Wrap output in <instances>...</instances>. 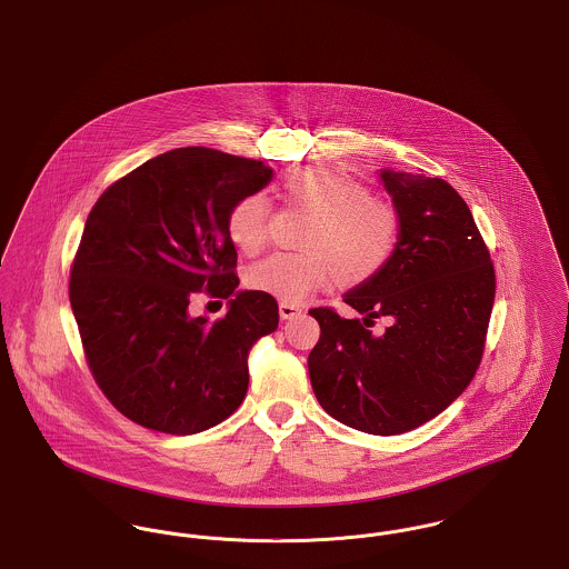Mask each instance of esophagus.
Here are the masks:
<instances>
[{
	"mask_svg": "<svg viewBox=\"0 0 569 569\" xmlns=\"http://www.w3.org/2000/svg\"><path fill=\"white\" fill-rule=\"evenodd\" d=\"M301 311H303V309H301L299 306L279 303V313H281V318H283V320H292V318H297Z\"/></svg>",
	"mask_w": 569,
	"mask_h": 569,
	"instance_id": "34e87169",
	"label": "esophagus"
}]
</instances>
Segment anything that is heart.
<instances>
[{"mask_svg": "<svg viewBox=\"0 0 569 569\" xmlns=\"http://www.w3.org/2000/svg\"><path fill=\"white\" fill-rule=\"evenodd\" d=\"M286 201L309 217L299 240L301 253H274L253 266L251 288L283 303H303L331 281L357 288L390 262L400 219L392 203L370 194V188L340 167H306L283 183ZM268 208L262 194L233 203L227 233L247 256L266 244Z\"/></svg>", "mask_w": 569, "mask_h": 569, "instance_id": "heart-1", "label": "heart"}]
</instances>
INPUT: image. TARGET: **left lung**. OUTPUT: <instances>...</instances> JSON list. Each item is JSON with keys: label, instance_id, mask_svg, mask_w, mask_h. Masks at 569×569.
<instances>
[{"label": "left lung", "instance_id": "1", "mask_svg": "<svg viewBox=\"0 0 569 569\" xmlns=\"http://www.w3.org/2000/svg\"><path fill=\"white\" fill-rule=\"evenodd\" d=\"M400 219L390 262L345 295L363 316L318 307L320 340L309 352L322 409L372 436L407 433L470 386L485 349L496 274L470 208L439 177L381 169ZM375 317L391 327L375 337Z\"/></svg>", "mask_w": 569, "mask_h": 569}]
</instances>
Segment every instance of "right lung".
Instances as JSON below:
<instances>
[{"instance_id":"add662e5","label":"right lung","mask_w":569,"mask_h":569,"mask_svg":"<svg viewBox=\"0 0 569 569\" xmlns=\"http://www.w3.org/2000/svg\"><path fill=\"white\" fill-rule=\"evenodd\" d=\"M272 169L181 147L114 181L92 206L69 299L101 392L140 427L190 436L229 418L249 388V350L279 325L260 290H236L227 217ZM203 287L229 298L217 323L187 311Z\"/></svg>"}]
</instances>
